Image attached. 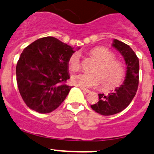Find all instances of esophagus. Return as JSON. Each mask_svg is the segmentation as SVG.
Instances as JSON below:
<instances>
[{"instance_id": "esophagus-1", "label": "esophagus", "mask_w": 154, "mask_h": 154, "mask_svg": "<svg viewBox=\"0 0 154 154\" xmlns=\"http://www.w3.org/2000/svg\"><path fill=\"white\" fill-rule=\"evenodd\" d=\"M80 89H81L83 91H84V92H86V93H90V92H91V91H90V90L86 89V88H84V87H80Z\"/></svg>"}]
</instances>
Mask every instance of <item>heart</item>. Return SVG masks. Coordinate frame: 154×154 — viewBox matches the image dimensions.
Returning a JSON list of instances; mask_svg holds the SVG:
<instances>
[{
    "label": "heart",
    "instance_id": "1",
    "mask_svg": "<svg viewBox=\"0 0 154 154\" xmlns=\"http://www.w3.org/2000/svg\"><path fill=\"white\" fill-rule=\"evenodd\" d=\"M89 54L97 61L91 70L92 73L74 75L71 78L73 84L82 87H94L101 84L103 89H111L121 84L125 77V67L121 61L115 59L111 51L103 47H97L91 50ZM68 64L72 71L80 70L81 64L77 52L70 55Z\"/></svg>",
    "mask_w": 154,
    "mask_h": 154
}]
</instances>
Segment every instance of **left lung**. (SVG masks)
Returning <instances> with one entry per match:
<instances>
[{"label":"left lung","instance_id":"8db88e82","mask_svg":"<svg viewBox=\"0 0 154 154\" xmlns=\"http://www.w3.org/2000/svg\"><path fill=\"white\" fill-rule=\"evenodd\" d=\"M113 47L124 57L127 65V74L124 83L114 91L105 95L99 94V101L91 108L103 116L116 114L124 110L134 99L139 84V59L129 45L113 40Z\"/></svg>","mask_w":154,"mask_h":154}]
</instances>
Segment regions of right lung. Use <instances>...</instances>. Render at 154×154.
<instances>
[{
	"label": "right lung",
	"mask_w": 154,
	"mask_h": 154,
	"mask_svg": "<svg viewBox=\"0 0 154 154\" xmlns=\"http://www.w3.org/2000/svg\"><path fill=\"white\" fill-rule=\"evenodd\" d=\"M74 48L53 37L40 38L23 49L16 67L22 99L40 113L54 111L67 97L70 86L68 60Z\"/></svg>",
	"instance_id": "add662e5"
}]
</instances>
